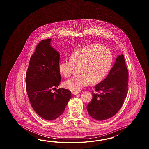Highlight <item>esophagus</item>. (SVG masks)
<instances>
[{
    "label": "esophagus",
    "mask_w": 149,
    "mask_h": 149,
    "mask_svg": "<svg viewBox=\"0 0 149 149\" xmlns=\"http://www.w3.org/2000/svg\"><path fill=\"white\" fill-rule=\"evenodd\" d=\"M72 93L73 94V95H77V94H78V93H79V92H72Z\"/></svg>",
    "instance_id": "obj_1"
}]
</instances>
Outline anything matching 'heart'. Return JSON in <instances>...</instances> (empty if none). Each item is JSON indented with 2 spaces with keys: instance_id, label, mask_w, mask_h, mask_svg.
<instances>
[{
  "instance_id": "obj_1",
  "label": "heart",
  "mask_w": 149,
  "mask_h": 149,
  "mask_svg": "<svg viewBox=\"0 0 149 149\" xmlns=\"http://www.w3.org/2000/svg\"><path fill=\"white\" fill-rule=\"evenodd\" d=\"M113 61L111 50L104 45L94 44L80 48L70 55L69 60L61 61L58 70L64 77L70 76L74 68L79 74L63 83L65 88L78 92L90 82L96 84L104 79L110 70Z\"/></svg>"
}]
</instances>
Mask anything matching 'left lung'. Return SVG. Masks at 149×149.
<instances>
[{"mask_svg": "<svg viewBox=\"0 0 149 149\" xmlns=\"http://www.w3.org/2000/svg\"><path fill=\"white\" fill-rule=\"evenodd\" d=\"M128 71L123 54L119 55L106 78L95 86L92 101L87 106L91 117L104 120L117 113L126 97Z\"/></svg>", "mask_w": 149, "mask_h": 149, "instance_id": "obj_1", "label": "left lung"}]
</instances>
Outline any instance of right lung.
Instances as JSON below:
<instances>
[{
  "label": "right lung",
  "instance_id": "right-lung-1",
  "mask_svg": "<svg viewBox=\"0 0 149 149\" xmlns=\"http://www.w3.org/2000/svg\"><path fill=\"white\" fill-rule=\"evenodd\" d=\"M51 39L42 40L30 60L25 76L26 92L32 107L46 120H53L64 111L71 97L69 90L58 87L61 74L58 65L60 53L51 46Z\"/></svg>",
  "mask_w": 149,
  "mask_h": 149
}]
</instances>
